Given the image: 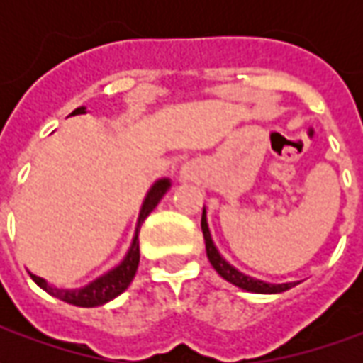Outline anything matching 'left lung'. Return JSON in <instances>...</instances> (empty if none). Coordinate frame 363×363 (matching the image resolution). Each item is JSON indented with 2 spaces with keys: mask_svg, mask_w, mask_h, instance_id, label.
<instances>
[{
  "mask_svg": "<svg viewBox=\"0 0 363 363\" xmlns=\"http://www.w3.org/2000/svg\"><path fill=\"white\" fill-rule=\"evenodd\" d=\"M202 233H204V243H206V255H208V260L210 264L216 268V272L220 274L223 280H228L229 284H233L237 288L247 289V291H252V294H280V291H286V289L294 288L299 281H286V284H268V281L257 280L252 276H247L241 270H237L235 267H231L228 260L223 259L218 251V247L213 245L212 233H210V228H208V218H206V208L202 212Z\"/></svg>",
  "mask_w": 363,
  "mask_h": 363,
  "instance_id": "8db88e82",
  "label": "left lung"
}]
</instances>
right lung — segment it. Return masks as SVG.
Segmentation results:
<instances>
[{"mask_svg":"<svg viewBox=\"0 0 363 363\" xmlns=\"http://www.w3.org/2000/svg\"><path fill=\"white\" fill-rule=\"evenodd\" d=\"M87 108L85 106H79L72 112L74 114H85ZM171 189V181L169 179H159L151 184V189L147 190V194L143 198V204L140 208V213H138V221H135V231L134 237H132V245L128 249L126 257L122 259L118 267H114L108 272H104L103 276H99L96 280L89 281L87 286L75 289H66V288H54L52 284L40 278V276H35L30 274V278L36 281V286H40L44 291H48L50 296L58 297L62 301H66L69 305H77V307H99V305L108 303L111 299L118 297L124 289L132 284L135 276V270H138V264H140V241H138V233H140V228H142L143 220L153 212V208L161 202V198L165 196L167 190Z\"/></svg>","mask_w":363,"mask_h":363,"instance_id":"1","label":"right lung"}]
</instances>
